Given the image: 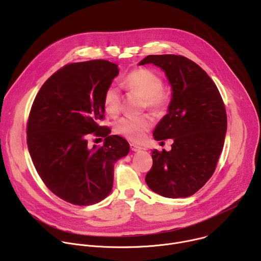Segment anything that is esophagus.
<instances>
[{"label":"esophagus","instance_id":"obj_1","mask_svg":"<svg viewBox=\"0 0 261 261\" xmlns=\"http://www.w3.org/2000/svg\"><path fill=\"white\" fill-rule=\"evenodd\" d=\"M130 148H131L132 152H139V151L143 150V148H142L141 146H138V145H136V144H134V143H131V144H130Z\"/></svg>","mask_w":261,"mask_h":261}]
</instances>
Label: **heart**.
I'll return each instance as SVG.
<instances>
[{
	"label": "heart",
	"instance_id": "heart-1",
	"mask_svg": "<svg viewBox=\"0 0 261 261\" xmlns=\"http://www.w3.org/2000/svg\"><path fill=\"white\" fill-rule=\"evenodd\" d=\"M125 87L141 96L147 109L155 114H161L167 107L170 97L167 91L163 89V81L160 75L150 69L137 68L131 71L124 81ZM103 106L107 114L115 116L120 109L119 90L110 86L106 89L103 96ZM152 120L146 117L123 118L116 123V132L129 140L141 141L145 133L151 129Z\"/></svg>",
	"mask_w": 261,
	"mask_h": 261
}]
</instances>
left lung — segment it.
I'll return each mask as SVG.
<instances>
[{
  "instance_id": "1",
  "label": "left lung",
  "mask_w": 261,
  "mask_h": 261,
  "mask_svg": "<svg viewBox=\"0 0 261 261\" xmlns=\"http://www.w3.org/2000/svg\"><path fill=\"white\" fill-rule=\"evenodd\" d=\"M138 64L161 68L172 90L167 114L153 135L156 140L172 138L173 143L169 152L154 150L145 182L167 198L191 196L213 175L223 150L227 130L224 103L206 72L187 58L151 55Z\"/></svg>"
}]
</instances>
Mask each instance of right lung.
Wrapping results in <instances>:
<instances>
[{
    "instance_id": "obj_1",
    "label": "right lung",
    "mask_w": 261,
    "mask_h": 261,
    "mask_svg": "<svg viewBox=\"0 0 261 261\" xmlns=\"http://www.w3.org/2000/svg\"><path fill=\"white\" fill-rule=\"evenodd\" d=\"M117 64L92 60L64 66L44 83L32 105L27 142L34 166L46 187L63 200L92 205L113 190L115 163L128 155L129 143L103 119V96L118 76ZM94 133L103 147L91 148Z\"/></svg>"
}]
</instances>
